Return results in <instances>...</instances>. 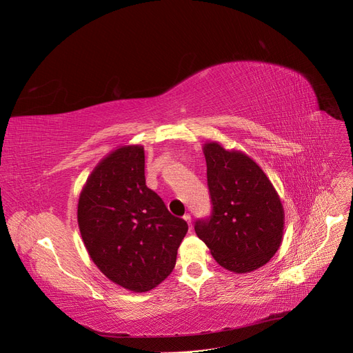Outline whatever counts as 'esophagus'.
<instances>
[{
	"mask_svg": "<svg viewBox=\"0 0 353 353\" xmlns=\"http://www.w3.org/2000/svg\"><path fill=\"white\" fill-rule=\"evenodd\" d=\"M183 219H185V221L188 223L189 229H192V219H190V214H185V216H183Z\"/></svg>",
	"mask_w": 353,
	"mask_h": 353,
	"instance_id": "obj_1",
	"label": "esophagus"
}]
</instances>
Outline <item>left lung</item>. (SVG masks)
<instances>
[{
    "label": "left lung",
    "instance_id": "1",
    "mask_svg": "<svg viewBox=\"0 0 353 353\" xmlns=\"http://www.w3.org/2000/svg\"><path fill=\"white\" fill-rule=\"evenodd\" d=\"M213 213L195 232L217 263L235 274L253 272L275 256L284 234L281 198L253 158L219 142L203 146Z\"/></svg>",
    "mask_w": 353,
    "mask_h": 353
}]
</instances>
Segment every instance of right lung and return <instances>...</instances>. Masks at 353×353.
I'll list each match as a JSON object with an SVG mask.
<instances>
[{
    "label": "right lung",
    "mask_w": 353,
    "mask_h": 353,
    "mask_svg": "<svg viewBox=\"0 0 353 353\" xmlns=\"http://www.w3.org/2000/svg\"><path fill=\"white\" fill-rule=\"evenodd\" d=\"M77 216L94 265L134 293L155 288L171 274L188 232L186 221L146 186L142 145L119 146L100 161L79 194Z\"/></svg>",
    "instance_id": "obj_1"
}]
</instances>
